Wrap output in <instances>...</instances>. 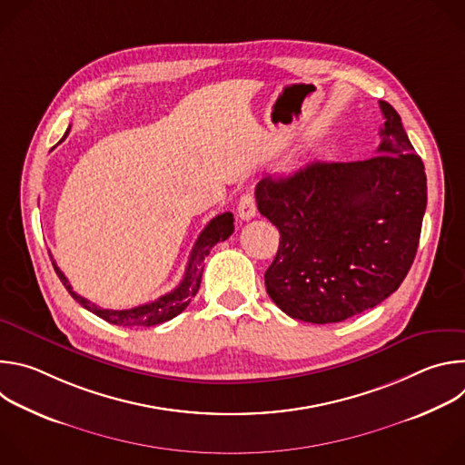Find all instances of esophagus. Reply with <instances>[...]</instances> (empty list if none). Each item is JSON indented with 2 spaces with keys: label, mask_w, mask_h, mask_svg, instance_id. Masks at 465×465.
I'll return each instance as SVG.
<instances>
[{
  "label": "esophagus",
  "mask_w": 465,
  "mask_h": 465,
  "mask_svg": "<svg viewBox=\"0 0 465 465\" xmlns=\"http://www.w3.org/2000/svg\"><path fill=\"white\" fill-rule=\"evenodd\" d=\"M237 213L242 221H250L255 217L257 213V208H255V198L252 193H244L241 198H239V206H237Z\"/></svg>",
  "instance_id": "34e87169"
}]
</instances>
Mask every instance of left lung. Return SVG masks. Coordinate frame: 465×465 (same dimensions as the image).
<instances>
[{"label":"left lung","mask_w":465,"mask_h":465,"mask_svg":"<svg viewBox=\"0 0 465 465\" xmlns=\"http://www.w3.org/2000/svg\"><path fill=\"white\" fill-rule=\"evenodd\" d=\"M377 156L311 162L255 185L262 217L280 230L264 285L291 318L333 323L361 314L407 278L427 208V176L401 117L386 101Z\"/></svg>","instance_id":"left-lung-1"}]
</instances>
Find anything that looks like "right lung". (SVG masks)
Wrapping results in <instances>:
<instances>
[{
    "mask_svg": "<svg viewBox=\"0 0 465 465\" xmlns=\"http://www.w3.org/2000/svg\"><path fill=\"white\" fill-rule=\"evenodd\" d=\"M68 132H70V128L65 130V134H64L62 140H65ZM232 233H233V215L230 212L217 215L213 221L208 223V226L201 232V235H198V239H196V242H194V246L189 253L185 274H183V280L180 282V285L174 291L160 296L156 302L138 305L134 309H124V311L103 309V307L92 303L90 300L79 296L72 289L68 278H65L62 274V271L56 267V262L53 259L51 261H53V269H54L56 276L60 278L62 285L68 289V292L72 294V298L75 302H79L90 312L97 314L99 318H103V320H106L108 323H114V325L151 327V325H158V323H163V322L174 318L176 314H180L189 305L193 296L198 292V287H201L203 272H204V259L210 255V250L217 242L226 241Z\"/></svg>",
    "mask_w": 465,
    "mask_h": 465,
    "instance_id": "add662e5",
    "label": "right lung"
}]
</instances>
